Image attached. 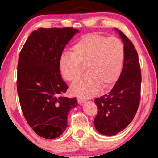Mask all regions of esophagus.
<instances>
[{
	"mask_svg": "<svg viewBox=\"0 0 158 158\" xmlns=\"http://www.w3.org/2000/svg\"><path fill=\"white\" fill-rule=\"evenodd\" d=\"M77 102H78V103H80V104H81V103L85 102V99L81 98V97H77Z\"/></svg>",
	"mask_w": 158,
	"mask_h": 158,
	"instance_id": "obj_1",
	"label": "esophagus"
}]
</instances>
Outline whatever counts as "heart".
<instances>
[{"label":"heart","instance_id":"b5f03b06","mask_svg":"<svg viewBox=\"0 0 158 158\" xmlns=\"http://www.w3.org/2000/svg\"><path fill=\"white\" fill-rule=\"evenodd\" d=\"M124 45L121 40L98 34H87L72 47V54H63L59 67L62 76L73 82L83 72L88 73L71 86L73 94L84 98L94 96L101 86L103 89L116 83L123 68Z\"/></svg>","mask_w":158,"mask_h":158}]
</instances>
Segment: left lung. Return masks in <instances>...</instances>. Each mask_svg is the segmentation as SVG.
<instances>
[{"label": "left lung", "instance_id": "obj_1", "mask_svg": "<svg viewBox=\"0 0 158 158\" xmlns=\"http://www.w3.org/2000/svg\"><path fill=\"white\" fill-rule=\"evenodd\" d=\"M116 31L124 44L122 73L111 91L94 100L98 108L95 127L106 136L115 135L126 128L135 117L140 101L142 76L137 52L122 31Z\"/></svg>", "mask_w": 158, "mask_h": 158}]
</instances>
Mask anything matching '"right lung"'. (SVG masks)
<instances>
[{
  "mask_svg": "<svg viewBox=\"0 0 158 158\" xmlns=\"http://www.w3.org/2000/svg\"><path fill=\"white\" fill-rule=\"evenodd\" d=\"M78 30L71 27L36 30L19 54L17 92L23 114L39 136L60 137L68 127V114L77 106L76 98L62 95L68 86L59 62L64 47Z\"/></svg>",
  "mask_w": 158,
  "mask_h": 158,
  "instance_id": "obj_1",
  "label": "right lung"
}]
</instances>
